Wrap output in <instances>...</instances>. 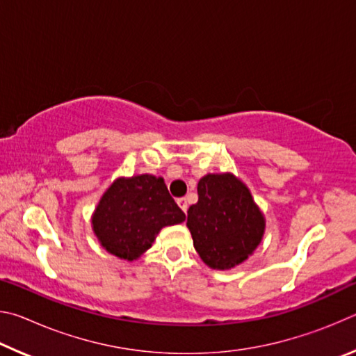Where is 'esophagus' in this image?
I'll return each mask as SVG.
<instances>
[{"mask_svg": "<svg viewBox=\"0 0 356 356\" xmlns=\"http://www.w3.org/2000/svg\"><path fill=\"white\" fill-rule=\"evenodd\" d=\"M177 204H179V207L184 210V212L186 213V210H188V204H186V200L185 197H179L177 200Z\"/></svg>", "mask_w": 356, "mask_h": 356, "instance_id": "obj_1", "label": "esophagus"}]
</instances>
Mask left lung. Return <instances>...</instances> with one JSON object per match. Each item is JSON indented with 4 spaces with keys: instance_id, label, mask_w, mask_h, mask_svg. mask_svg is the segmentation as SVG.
Listing matches in <instances>:
<instances>
[{
    "instance_id": "obj_1",
    "label": "left lung",
    "mask_w": 356,
    "mask_h": 356,
    "mask_svg": "<svg viewBox=\"0 0 356 356\" xmlns=\"http://www.w3.org/2000/svg\"><path fill=\"white\" fill-rule=\"evenodd\" d=\"M193 245L210 268L227 270L248 259L264 236L265 221L250 190L232 174H207L186 220Z\"/></svg>"
}]
</instances>
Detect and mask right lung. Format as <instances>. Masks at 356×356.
<instances>
[{
	"instance_id": "obj_1",
	"label": "right lung",
	"mask_w": 356,
	"mask_h": 356,
	"mask_svg": "<svg viewBox=\"0 0 356 356\" xmlns=\"http://www.w3.org/2000/svg\"><path fill=\"white\" fill-rule=\"evenodd\" d=\"M184 220L185 213L174 202L163 179L143 174L118 179L105 191L94 212L92 226L108 252L134 261L152 246L161 227Z\"/></svg>"
}]
</instances>
